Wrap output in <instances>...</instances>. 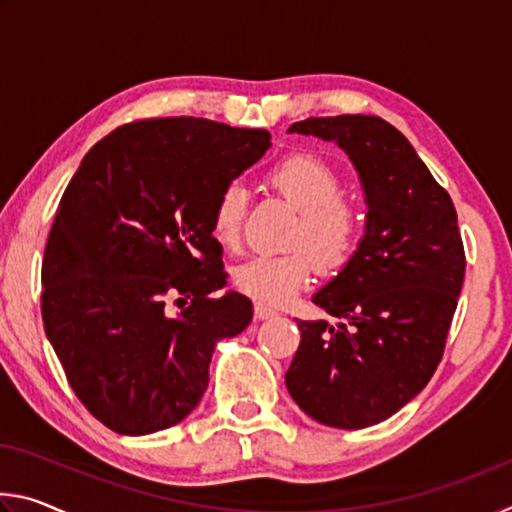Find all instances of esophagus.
<instances>
[{
    "mask_svg": "<svg viewBox=\"0 0 512 512\" xmlns=\"http://www.w3.org/2000/svg\"><path fill=\"white\" fill-rule=\"evenodd\" d=\"M255 316H257L259 320H266V318L277 316V311H275L273 307L264 305V302H255Z\"/></svg>",
    "mask_w": 512,
    "mask_h": 512,
    "instance_id": "esophagus-1",
    "label": "esophagus"
}]
</instances>
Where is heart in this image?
I'll list each match as a JSON object with an SVG mask.
<instances>
[{"label": "heart", "mask_w": 512, "mask_h": 512, "mask_svg": "<svg viewBox=\"0 0 512 512\" xmlns=\"http://www.w3.org/2000/svg\"><path fill=\"white\" fill-rule=\"evenodd\" d=\"M268 183L300 212L291 246L284 255H257L232 273L235 287L264 305H287L309 287L316 264L336 271L354 255L363 221L357 207L341 198V178L325 160L296 153L275 164ZM248 205L241 183H228L216 196L212 210L214 237L223 246H235Z\"/></svg>", "instance_id": "obj_1"}]
</instances>
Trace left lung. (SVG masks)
<instances>
[{
  "label": "left lung",
  "instance_id": "1",
  "mask_svg": "<svg viewBox=\"0 0 512 512\" xmlns=\"http://www.w3.org/2000/svg\"><path fill=\"white\" fill-rule=\"evenodd\" d=\"M289 133L339 144L368 212L354 255L311 298L341 323L296 320L300 348L284 381L316 422L372 427L411 402L443 359L465 277L456 210L411 142L381 117H311Z\"/></svg>",
  "mask_w": 512,
  "mask_h": 512
}]
</instances>
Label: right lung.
<instances>
[{"mask_svg":"<svg viewBox=\"0 0 512 512\" xmlns=\"http://www.w3.org/2000/svg\"><path fill=\"white\" fill-rule=\"evenodd\" d=\"M268 146L262 128L144 119L94 144L69 180L42 262V323L69 386L108 429L144 436L185 420L216 343L253 320L241 293L212 296L228 284L212 210Z\"/></svg>","mask_w":512,"mask_h":512,"instance_id":"add662e5","label":"right lung"}]
</instances>
